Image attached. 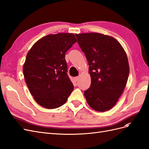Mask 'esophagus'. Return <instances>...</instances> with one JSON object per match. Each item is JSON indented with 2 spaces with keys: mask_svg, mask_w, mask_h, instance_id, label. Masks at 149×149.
Listing matches in <instances>:
<instances>
[{
  "mask_svg": "<svg viewBox=\"0 0 149 149\" xmlns=\"http://www.w3.org/2000/svg\"><path fill=\"white\" fill-rule=\"evenodd\" d=\"M74 80L76 81H78V80H79V76H76V77H74Z\"/></svg>",
  "mask_w": 149,
  "mask_h": 149,
  "instance_id": "1",
  "label": "esophagus"
}]
</instances>
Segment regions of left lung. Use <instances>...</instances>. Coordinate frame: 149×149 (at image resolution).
Segmentation results:
<instances>
[{"label": "left lung", "instance_id": "8db88e82", "mask_svg": "<svg viewBox=\"0 0 149 149\" xmlns=\"http://www.w3.org/2000/svg\"><path fill=\"white\" fill-rule=\"evenodd\" d=\"M88 62L91 79L84 94L88 105L96 111L113 107L123 94L129 74L127 56L120 43L100 33L75 34Z\"/></svg>", "mask_w": 149, "mask_h": 149}]
</instances>
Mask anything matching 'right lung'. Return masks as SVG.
Listing matches in <instances>:
<instances>
[{"mask_svg":"<svg viewBox=\"0 0 149 149\" xmlns=\"http://www.w3.org/2000/svg\"><path fill=\"white\" fill-rule=\"evenodd\" d=\"M76 42L73 33L50 34L38 40L27 53L23 73L30 94L41 106L59 107L73 91L65 58Z\"/></svg>","mask_w":149,"mask_h":149,"instance_id":"right-lung-1","label":"right lung"}]
</instances>
